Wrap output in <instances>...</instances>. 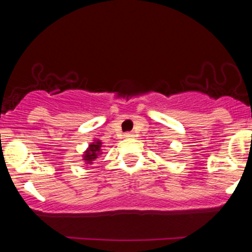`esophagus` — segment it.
Returning <instances> with one entry per match:
<instances>
[{"label": "esophagus", "mask_w": 252, "mask_h": 252, "mask_svg": "<svg viewBox=\"0 0 252 252\" xmlns=\"http://www.w3.org/2000/svg\"><path fill=\"white\" fill-rule=\"evenodd\" d=\"M124 136H126V137H132V132H126V134H124Z\"/></svg>", "instance_id": "1"}]
</instances>
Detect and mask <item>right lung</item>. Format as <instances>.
<instances>
[{"label":"right lung","instance_id":"add662e5","mask_svg":"<svg viewBox=\"0 0 252 252\" xmlns=\"http://www.w3.org/2000/svg\"><path fill=\"white\" fill-rule=\"evenodd\" d=\"M100 146H102V143H100L99 141H98V142H94L92 144H90L88 152L85 153V156H84V158H85L86 162L91 163L92 160L97 158L98 152L100 150Z\"/></svg>","mask_w":252,"mask_h":252}]
</instances>
